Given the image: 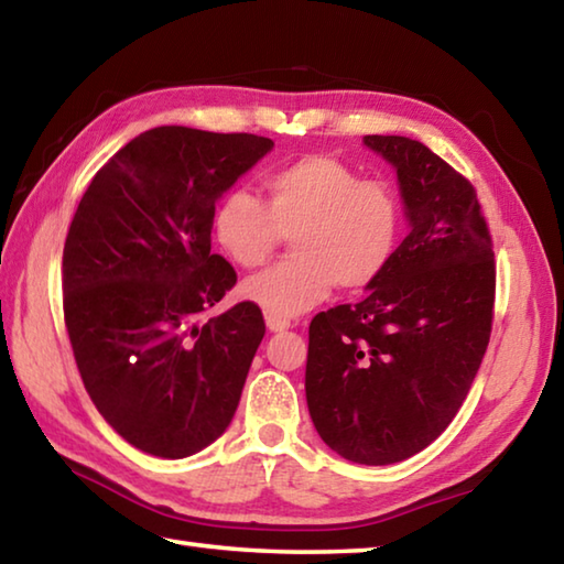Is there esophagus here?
<instances>
[{"instance_id": "obj_1", "label": "esophagus", "mask_w": 564, "mask_h": 564, "mask_svg": "<svg viewBox=\"0 0 564 564\" xmlns=\"http://www.w3.org/2000/svg\"><path fill=\"white\" fill-rule=\"evenodd\" d=\"M265 325H269L271 333H283L291 327V321H285V317H275V315H265Z\"/></svg>"}]
</instances>
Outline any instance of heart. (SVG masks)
Segmentation results:
<instances>
[{
	"mask_svg": "<svg viewBox=\"0 0 564 564\" xmlns=\"http://www.w3.org/2000/svg\"><path fill=\"white\" fill-rule=\"evenodd\" d=\"M265 202L229 189L212 217L214 239L241 269L271 259L285 237L295 253L243 281V299L275 317H291L321 303L340 283L362 291L380 281L402 241L404 212L384 180L327 155H308L263 180Z\"/></svg>",
	"mask_w": 564,
	"mask_h": 564,
	"instance_id": "1",
	"label": "heart"
}]
</instances>
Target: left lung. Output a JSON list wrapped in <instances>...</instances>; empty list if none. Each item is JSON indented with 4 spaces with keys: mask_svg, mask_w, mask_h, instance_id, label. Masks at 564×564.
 Wrapping results in <instances>:
<instances>
[{
    "mask_svg": "<svg viewBox=\"0 0 564 564\" xmlns=\"http://www.w3.org/2000/svg\"><path fill=\"white\" fill-rule=\"evenodd\" d=\"M397 170L406 239L360 303L317 313L305 397L323 442L347 460L387 466L452 424L494 325V241L474 184L424 142L365 135Z\"/></svg>",
    "mask_w": 564,
    "mask_h": 564,
    "instance_id": "obj_1",
    "label": "left lung"
}]
</instances>
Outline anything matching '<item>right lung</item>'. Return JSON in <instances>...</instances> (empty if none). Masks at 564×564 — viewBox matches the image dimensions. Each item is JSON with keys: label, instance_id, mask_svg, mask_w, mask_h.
I'll return each instance as SVG.
<instances>
[{"label": "right lung", "instance_id": "right-lung-1", "mask_svg": "<svg viewBox=\"0 0 564 564\" xmlns=\"http://www.w3.org/2000/svg\"><path fill=\"white\" fill-rule=\"evenodd\" d=\"M273 140L162 126L90 180L64 247V321L86 392L140 452L184 458L237 412L265 325L256 303L199 323L237 283L212 253L217 199Z\"/></svg>", "mask_w": 564, "mask_h": 564}]
</instances>
